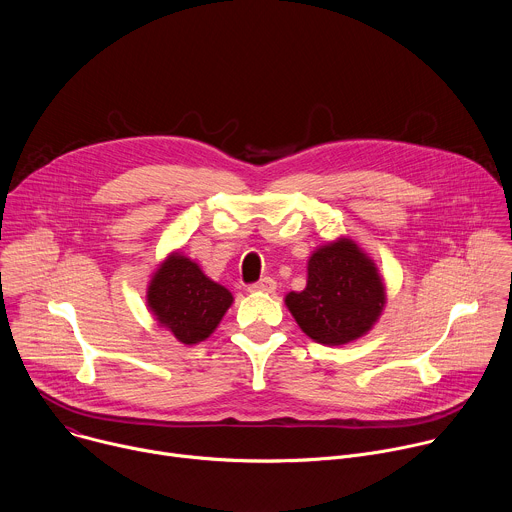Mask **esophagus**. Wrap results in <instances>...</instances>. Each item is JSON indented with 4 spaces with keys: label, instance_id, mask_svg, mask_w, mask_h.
I'll return each mask as SVG.
<instances>
[{
    "label": "esophagus",
    "instance_id": "1",
    "mask_svg": "<svg viewBox=\"0 0 512 512\" xmlns=\"http://www.w3.org/2000/svg\"><path fill=\"white\" fill-rule=\"evenodd\" d=\"M275 285H277L275 279L263 277V279L251 283V285H249V291H267V294H271V291H275Z\"/></svg>",
    "mask_w": 512,
    "mask_h": 512
}]
</instances>
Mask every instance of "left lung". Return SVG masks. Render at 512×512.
Instances as JSON below:
<instances>
[{
    "instance_id": "1",
    "label": "left lung",
    "mask_w": 512,
    "mask_h": 512,
    "mask_svg": "<svg viewBox=\"0 0 512 512\" xmlns=\"http://www.w3.org/2000/svg\"><path fill=\"white\" fill-rule=\"evenodd\" d=\"M285 304L312 340L338 346L373 328L385 306V285L375 263L340 239L310 257L306 289L289 291Z\"/></svg>"
}]
</instances>
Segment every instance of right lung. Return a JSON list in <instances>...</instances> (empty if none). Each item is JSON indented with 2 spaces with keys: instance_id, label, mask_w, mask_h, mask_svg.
I'll return each instance as SVG.
<instances>
[{
  "instance_id": "right-lung-1",
  "label": "right lung",
  "mask_w": 512,
  "mask_h": 512,
  "mask_svg": "<svg viewBox=\"0 0 512 512\" xmlns=\"http://www.w3.org/2000/svg\"><path fill=\"white\" fill-rule=\"evenodd\" d=\"M148 304L160 324L184 344H196L212 334L233 304L231 291L208 279L200 267L182 257L170 255L156 271Z\"/></svg>"
}]
</instances>
